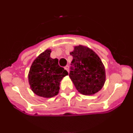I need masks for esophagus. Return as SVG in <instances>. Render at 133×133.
Wrapping results in <instances>:
<instances>
[{"label": "esophagus", "mask_w": 133, "mask_h": 133, "mask_svg": "<svg viewBox=\"0 0 133 133\" xmlns=\"http://www.w3.org/2000/svg\"><path fill=\"white\" fill-rule=\"evenodd\" d=\"M64 69H65V70H66L68 72H69V66L68 65H66V66H64Z\"/></svg>", "instance_id": "esophagus-1"}]
</instances>
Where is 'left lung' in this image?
Segmentation results:
<instances>
[{
  "instance_id": "obj_1",
  "label": "left lung",
  "mask_w": 133,
  "mask_h": 133,
  "mask_svg": "<svg viewBox=\"0 0 133 133\" xmlns=\"http://www.w3.org/2000/svg\"><path fill=\"white\" fill-rule=\"evenodd\" d=\"M69 77L78 92L92 95L101 90L106 81L105 68L97 54L83 45L75 46Z\"/></svg>"
}]
</instances>
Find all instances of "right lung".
Listing matches in <instances>:
<instances>
[{
	"label": "right lung",
	"instance_id": "obj_1",
	"mask_svg": "<svg viewBox=\"0 0 133 133\" xmlns=\"http://www.w3.org/2000/svg\"><path fill=\"white\" fill-rule=\"evenodd\" d=\"M50 49H46L35 58L28 76L32 92L44 98L58 95L61 80L68 75L67 71L58 65V60L50 57Z\"/></svg>",
	"mask_w": 133,
	"mask_h": 133
}]
</instances>
